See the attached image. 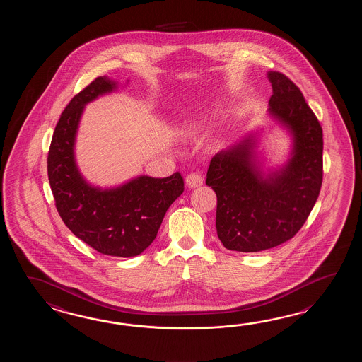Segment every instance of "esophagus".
Here are the masks:
<instances>
[{
  "label": "esophagus",
  "mask_w": 362,
  "mask_h": 362,
  "mask_svg": "<svg viewBox=\"0 0 362 362\" xmlns=\"http://www.w3.org/2000/svg\"><path fill=\"white\" fill-rule=\"evenodd\" d=\"M185 184L189 189H195L203 185V177L199 173H190L187 177L185 178Z\"/></svg>",
  "instance_id": "34e87169"
}]
</instances>
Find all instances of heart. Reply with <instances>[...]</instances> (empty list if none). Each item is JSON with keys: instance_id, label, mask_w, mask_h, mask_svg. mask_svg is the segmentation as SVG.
<instances>
[{"instance_id": "1", "label": "heart", "mask_w": 362, "mask_h": 362, "mask_svg": "<svg viewBox=\"0 0 362 362\" xmlns=\"http://www.w3.org/2000/svg\"><path fill=\"white\" fill-rule=\"evenodd\" d=\"M203 122H204V120L200 119V117L187 119V120H185L184 123H181L180 131H181V133H182L184 136H192V134H195V133L198 132Z\"/></svg>"}]
</instances>
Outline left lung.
Masks as SVG:
<instances>
[{"mask_svg": "<svg viewBox=\"0 0 362 362\" xmlns=\"http://www.w3.org/2000/svg\"><path fill=\"white\" fill-rule=\"evenodd\" d=\"M272 84L268 115L288 134L290 153L265 167L257 153L260 132L247 133L211 159L206 184L217 197L216 230L223 247L259 252L300 230L322 185V128L300 89L281 72Z\"/></svg>", "mask_w": 362, "mask_h": 362, "instance_id": "8db88e82", "label": "left lung"}]
</instances>
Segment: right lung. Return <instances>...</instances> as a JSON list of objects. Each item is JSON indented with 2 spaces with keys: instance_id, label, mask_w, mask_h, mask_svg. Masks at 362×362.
<instances>
[{
  "instance_id": "1",
  "label": "right lung",
  "mask_w": 362,
  "mask_h": 362,
  "mask_svg": "<svg viewBox=\"0 0 362 362\" xmlns=\"http://www.w3.org/2000/svg\"><path fill=\"white\" fill-rule=\"evenodd\" d=\"M117 89L115 80L97 77L71 100L55 127L47 176L55 207L77 238L100 254L133 257L154 242L167 209L184 192V180L178 172L165 178L141 175L100 187L83 176L75 145L85 106Z\"/></svg>"
}]
</instances>
